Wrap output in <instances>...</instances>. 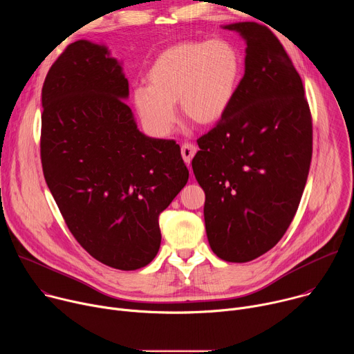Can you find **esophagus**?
<instances>
[{
  "mask_svg": "<svg viewBox=\"0 0 354 354\" xmlns=\"http://www.w3.org/2000/svg\"><path fill=\"white\" fill-rule=\"evenodd\" d=\"M196 151H197V148H196L194 144H192V142H185V144H182L180 153H182L183 161H185L186 164H190L192 158H193L194 154H196Z\"/></svg>",
  "mask_w": 354,
  "mask_h": 354,
  "instance_id": "34e87169",
  "label": "esophagus"
}]
</instances>
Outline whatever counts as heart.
I'll return each mask as SVG.
<instances>
[{"mask_svg":"<svg viewBox=\"0 0 354 354\" xmlns=\"http://www.w3.org/2000/svg\"><path fill=\"white\" fill-rule=\"evenodd\" d=\"M241 73L238 50L224 39L178 43L151 64L148 85L133 92L134 105L144 126L161 137L176 122V102L192 123L213 124L231 106Z\"/></svg>","mask_w":354,"mask_h":354,"instance_id":"1","label":"heart"}]
</instances>
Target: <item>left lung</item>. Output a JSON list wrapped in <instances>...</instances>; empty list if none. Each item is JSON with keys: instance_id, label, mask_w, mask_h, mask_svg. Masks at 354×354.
Instances as JSON below:
<instances>
[{"instance_id": "left-lung-1", "label": "left lung", "mask_w": 354, "mask_h": 354, "mask_svg": "<svg viewBox=\"0 0 354 354\" xmlns=\"http://www.w3.org/2000/svg\"><path fill=\"white\" fill-rule=\"evenodd\" d=\"M225 29L246 40L245 74L225 115L197 138L192 168L206 193L213 252L245 263L270 250L297 213L313 158V116L273 32L257 22Z\"/></svg>"}]
</instances>
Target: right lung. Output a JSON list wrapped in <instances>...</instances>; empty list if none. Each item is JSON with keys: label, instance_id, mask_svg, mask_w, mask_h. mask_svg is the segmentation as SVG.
<instances>
[{"label": "right lung", "instance_id": "1", "mask_svg": "<svg viewBox=\"0 0 354 354\" xmlns=\"http://www.w3.org/2000/svg\"><path fill=\"white\" fill-rule=\"evenodd\" d=\"M127 95L118 60L88 40L64 48L41 88L46 183L77 242L119 270L156 258L160 214L189 179L179 144L138 131Z\"/></svg>", "mask_w": 354, "mask_h": 354}]
</instances>
